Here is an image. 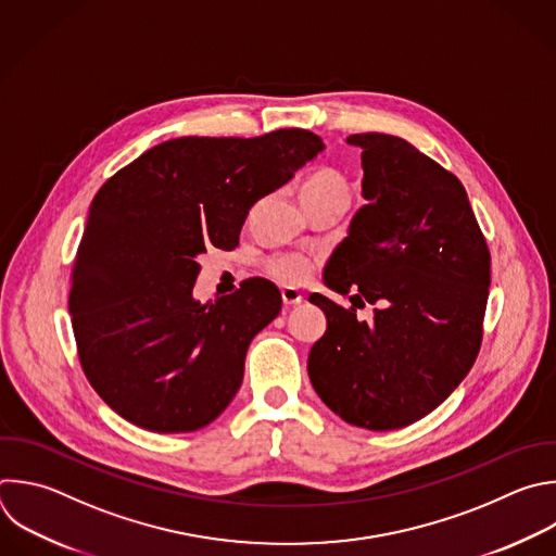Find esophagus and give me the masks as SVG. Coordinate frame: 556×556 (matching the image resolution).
Instances as JSON below:
<instances>
[{
    "label": "esophagus",
    "mask_w": 556,
    "mask_h": 556,
    "mask_svg": "<svg viewBox=\"0 0 556 556\" xmlns=\"http://www.w3.org/2000/svg\"><path fill=\"white\" fill-rule=\"evenodd\" d=\"M281 301H283L286 307H294V305H299L303 301V294L299 290H294V288H283L281 290Z\"/></svg>",
    "instance_id": "1"
}]
</instances>
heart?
Returning a JSON list of instances; mask_svg holds the SVG:
<instances>
[{"instance_id": "obj_1", "label": "heart", "mask_w": 556, "mask_h": 556, "mask_svg": "<svg viewBox=\"0 0 556 556\" xmlns=\"http://www.w3.org/2000/svg\"><path fill=\"white\" fill-rule=\"evenodd\" d=\"M333 199H349V188L346 180L336 172V169H316L314 174H309L303 185H301V201L307 207L333 201ZM270 275L288 286L301 283L307 279L309 275V264L303 257H277L268 264Z\"/></svg>"}]
</instances>
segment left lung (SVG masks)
I'll use <instances>...</instances> for the list:
<instances>
[{
	"label": "left lung",
	"instance_id": "obj_1",
	"mask_svg": "<svg viewBox=\"0 0 556 556\" xmlns=\"http://www.w3.org/2000/svg\"><path fill=\"white\" fill-rule=\"evenodd\" d=\"M362 197L368 201L331 253L325 286L349 294L344 309L323 294L327 316L307 374L346 424L397 430L424 419L465 380L482 340L491 255L463 182L402 137L362 132ZM378 304L375 323L354 307Z\"/></svg>",
	"mask_w": 556,
	"mask_h": 556
}]
</instances>
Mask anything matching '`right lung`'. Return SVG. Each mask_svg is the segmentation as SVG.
Masks as SVG:
<instances>
[{
    "label": "right lung",
    "instance_id": "add662e5",
    "mask_svg": "<svg viewBox=\"0 0 556 556\" xmlns=\"http://www.w3.org/2000/svg\"><path fill=\"white\" fill-rule=\"evenodd\" d=\"M325 148L303 128L178 137L146 150L96 194L72 273L83 371L126 421L159 434L210 426L236 397L251 340L281 309L249 279L201 303L197 257L236 249L249 210Z\"/></svg>",
    "mask_w": 556,
    "mask_h": 556
}]
</instances>
